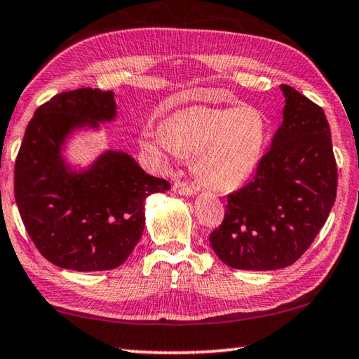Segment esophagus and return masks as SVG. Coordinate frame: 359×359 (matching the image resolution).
Returning a JSON list of instances; mask_svg holds the SVG:
<instances>
[{
  "label": "esophagus",
  "mask_w": 359,
  "mask_h": 359,
  "mask_svg": "<svg viewBox=\"0 0 359 359\" xmlns=\"http://www.w3.org/2000/svg\"><path fill=\"white\" fill-rule=\"evenodd\" d=\"M195 190H196L195 187L189 184V182H175V184H174V191H175V194H179V195L190 196V195L195 194Z\"/></svg>",
  "instance_id": "esophagus-1"
}]
</instances>
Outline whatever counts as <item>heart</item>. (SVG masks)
Wrapping results in <instances>:
<instances>
[{"label":"heart","mask_w":359,"mask_h":359,"mask_svg":"<svg viewBox=\"0 0 359 359\" xmlns=\"http://www.w3.org/2000/svg\"><path fill=\"white\" fill-rule=\"evenodd\" d=\"M269 127L255 106L198 104L174 112L164 128H148L143 145L168 156H196V172L208 187L231 190L258 168Z\"/></svg>","instance_id":"heart-1"}]
</instances>
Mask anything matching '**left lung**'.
Returning <instances> with one entry per match:
<instances>
[{
    "mask_svg": "<svg viewBox=\"0 0 359 359\" xmlns=\"http://www.w3.org/2000/svg\"><path fill=\"white\" fill-rule=\"evenodd\" d=\"M283 122L251 182L227 196L221 226L210 233L214 253L233 269L287 267L314 242L337 196L330 127L320 106L280 85Z\"/></svg>",
    "mask_w": 359,
    "mask_h": 359,
    "instance_id": "left-lung-1",
    "label": "left lung"
}]
</instances>
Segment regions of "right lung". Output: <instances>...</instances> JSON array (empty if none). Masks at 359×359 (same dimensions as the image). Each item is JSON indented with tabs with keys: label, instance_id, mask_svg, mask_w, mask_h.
<instances>
[{
	"label": "right lung",
	"instance_id": "add662e5",
	"mask_svg": "<svg viewBox=\"0 0 359 359\" xmlns=\"http://www.w3.org/2000/svg\"><path fill=\"white\" fill-rule=\"evenodd\" d=\"M114 116V93L79 88L53 96L27 126L14 168L15 203L36 250L62 269L121 266L145 229L147 196L170 190L122 151H106L80 172L62 161L74 128H98Z\"/></svg>",
	"mask_w": 359,
	"mask_h": 359
}]
</instances>
